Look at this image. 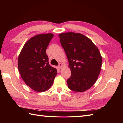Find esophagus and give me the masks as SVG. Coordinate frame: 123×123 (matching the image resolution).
<instances>
[{
	"label": "esophagus",
	"mask_w": 123,
	"mask_h": 123,
	"mask_svg": "<svg viewBox=\"0 0 123 123\" xmlns=\"http://www.w3.org/2000/svg\"><path fill=\"white\" fill-rule=\"evenodd\" d=\"M62 67V64L61 63H60L59 64V66H58V68H59L60 69L61 68V67Z\"/></svg>",
	"instance_id": "esophagus-1"
}]
</instances>
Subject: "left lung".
<instances>
[{
    "mask_svg": "<svg viewBox=\"0 0 123 123\" xmlns=\"http://www.w3.org/2000/svg\"><path fill=\"white\" fill-rule=\"evenodd\" d=\"M59 36L71 71V77L67 80L68 87L77 92L89 89L100 72L103 60L98 49L80 33H64Z\"/></svg>",
    "mask_w": 123,
    "mask_h": 123,
    "instance_id": "1",
    "label": "left lung"
}]
</instances>
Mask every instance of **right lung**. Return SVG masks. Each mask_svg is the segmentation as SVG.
<instances>
[{
    "instance_id": "add662e5",
    "label": "right lung",
    "mask_w": 123,
    "mask_h": 123,
    "mask_svg": "<svg viewBox=\"0 0 123 123\" xmlns=\"http://www.w3.org/2000/svg\"><path fill=\"white\" fill-rule=\"evenodd\" d=\"M53 37L52 33L35 35L23 46L18 59V68L23 81L37 92L51 87L57 70L49 63L46 49Z\"/></svg>"
}]
</instances>
